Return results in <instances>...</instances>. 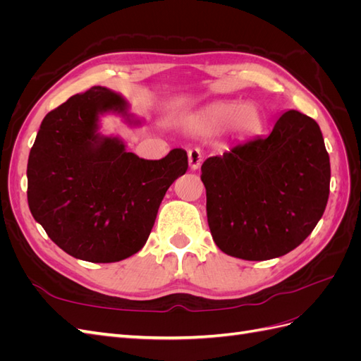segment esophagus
Here are the masks:
<instances>
[{
  "instance_id": "esophagus-1",
  "label": "esophagus",
  "mask_w": 361,
  "mask_h": 361,
  "mask_svg": "<svg viewBox=\"0 0 361 361\" xmlns=\"http://www.w3.org/2000/svg\"><path fill=\"white\" fill-rule=\"evenodd\" d=\"M202 161H203V154L200 149L194 147V149L188 150V164H190L191 170H199L202 166Z\"/></svg>"
}]
</instances>
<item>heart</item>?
I'll use <instances>...</instances> for the list:
<instances>
[{
  "label": "heart",
  "instance_id": "1",
  "mask_svg": "<svg viewBox=\"0 0 361 361\" xmlns=\"http://www.w3.org/2000/svg\"><path fill=\"white\" fill-rule=\"evenodd\" d=\"M191 125L197 129L220 130L231 125L235 134L243 138L255 137L264 129V117L259 108L250 104L239 105V102H218L207 106L202 113L191 117Z\"/></svg>",
  "mask_w": 361,
  "mask_h": 361
}]
</instances>
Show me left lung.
Segmentation results:
<instances>
[{
	"label": "left lung",
	"instance_id": "left-lung-1",
	"mask_svg": "<svg viewBox=\"0 0 361 361\" xmlns=\"http://www.w3.org/2000/svg\"><path fill=\"white\" fill-rule=\"evenodd\" d=\"M330 157L319 125L297 110L202 166L207 223L216 247L244 260L297 248L318 224L330 194Z\"/></svg>",
	"mask_w": 361,
	"mask_h": 361
}]
</instances>
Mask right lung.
<instances>
[{
	"label": "right lung",
	"instance_id": "add662e5",
	"mask_svg": "<svg viewBox=\"0 0 361 361\" xmlns=\"http://www.w3.org/2000/svg\"><path fill=\"white\" fill-rule=\"evenodd\" d=\"M122 116L123 96L94 85L42 120L28 157V206L35 220L68 255L111 264L145 247L170 185L188 169L183 149L143 159L122 138L101 133V117Z\"/></svg>",
	"mask_w": 361,
	"mask_h": 361
}]
</instances>
